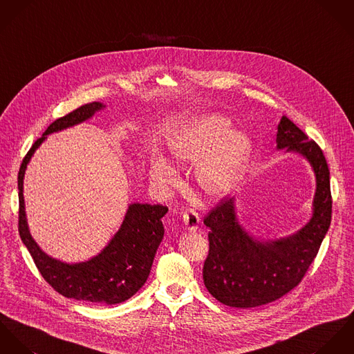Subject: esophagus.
<instances>
[{"label": "esophagus", "mask_w": 354, "mask_h": 354, "mask_svg": "<svg viewBox=\"0 0 354 354\" xmlns=\"http://www.w3.org/2000/svg\"><path fill=\"white\" fill-rule=\"evenodd\" d=\"M183 223H185L186 230L196 231V228L199 225V216H198V213L194 212L193 209H187L183 213Z\"/></svg>", "instance_id": "1"}]
</instances>
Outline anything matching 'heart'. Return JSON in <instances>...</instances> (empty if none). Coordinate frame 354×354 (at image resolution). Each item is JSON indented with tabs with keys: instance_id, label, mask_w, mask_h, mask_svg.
<instances>
[{
	"instance_id": "heart-1",
	"label": "heart",
	"mask_w": 354,
	"mask_h": 354,
	"mask_svg": "<svg viewBox=\"0 0 354 354\" xmlns=\"http://www.w3.org/2000/svg\"><path fill=\"white\" fill-rule=\"evenodd\" d=\"M168 149L179 164H196L194 183L199 194L218 201L231 194L241 180L252 152L250 138L231 130L230 119L205 114L189 120L169 138ZM152 182L164 192L179 183L176 169L162 158L151 161Z\"/></svg>"
}]
</instances>
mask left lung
Listing matches in <instances>:
<instances>
[{"label": "left lung", "instance_id": "obj_1", "mask_svg": "<svg viewBox=\"0 0 354 354\" xmlns=\"http://www.w3.org/2000/svg\"><path fill=\"white\" fill-rule=\"evenodd\" d=\"M277 149L306 158L315 174L316 190L310 221L297 232L274 240L250 235L236 216L235 198H224L205 217L209 255L203 282L220 303L252 308L290 292L307 273L331 223L330 171L319 145L290 119L278 123Z\"/></svg>", "mask_w": 354, "mask_h": 354}]
</instances>
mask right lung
Returning <instances> with one entry per match:
<instances>
[{
    "instance_id": "1",
    "label": "right lung",
    "mask_w": 354,
    "mask_h": 354,
    "mask_svg": "<svg viewBox=\"0 0 354 354\" xmlns=\"http://www.w3.org/2000/svg\"><path fill=\"white\" fill-rule=\"evenodd\" d=\"M104 107L99 102L88 103L54 120L28 151L17 178L19 234L41 277L59 295L68 299L113 306L130 299L147 282L164 236L161 218L168 207L149 203L129 205L118 232L96 257L85 262L66 263L47 255L30 234L23 196L27 164L47 136L82 123Z\"/></svg>"
}]
</instances>
